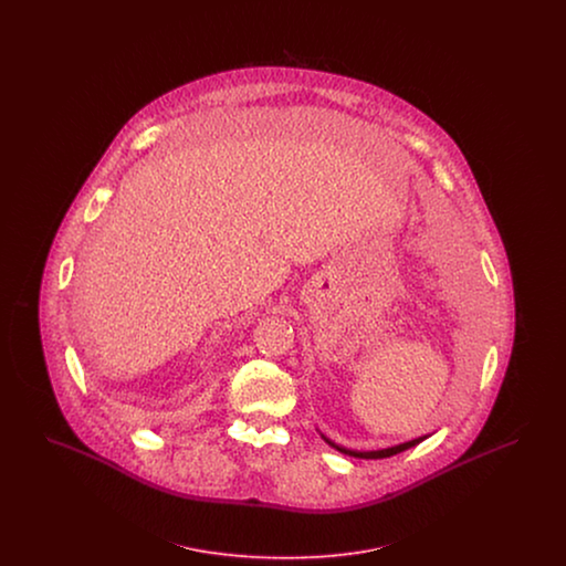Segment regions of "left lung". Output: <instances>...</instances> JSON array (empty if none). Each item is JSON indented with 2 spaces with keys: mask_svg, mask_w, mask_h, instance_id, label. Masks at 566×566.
I'll return each mask as SVG.
<instances>
[{
  "mask_svg": "<svg viewBox=\"0 0 566 566\" xmlns=\"http://www.w3.org/2000/svg\"><path fill=\"white\" fill-rule=\"evenodd\" d=\"M324 441L331 446V448H335L337 452H342V454H348V457L354 458H371V460H377V458H388L395 457V454H399V452H405V450H409V448H413V446H418L420 441H424L427 439V434L424 437H418V439H411V441H405V443H399V446H392V448H384V450H371V452H358V450H348V448H344V446H337L335 441H331L328 437H324L321 434Z\"/></svg>",
  "mask_w": 566,
  "mask_h": 566,
  "instance_id": "left-lung-1",
  "label": "left lung"
}]
</instances>
